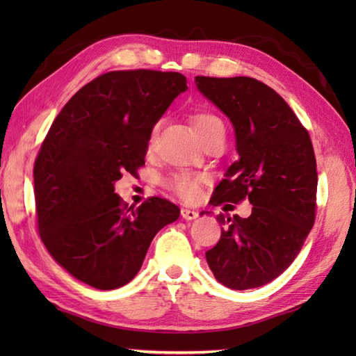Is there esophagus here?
Masks as SVG:
<instances>
[{"label": "esophagus", "instance_id": "1", "mask_svg": "<svg viewBox=\"0 0 356 356\" xmlns=\"http://www.w3.org/2000/svg\"><path fill=\"white\" fill-rule=\"evenodd\" d=\"M180 214L185 218V220H194V218L199 217V213L195 209H190V208H182Z\"/></svg>", "mask_w": 356, "mask_h": 356}]
</instances>
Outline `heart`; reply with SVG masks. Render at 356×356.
I'll list each match as a JSON object with an SVG mask.
<instances>
[{
  "label": "heart",
  "instance_id": "1",
  "mask_svg": "<svg viewBox=\"0 0 356 356\" xmlns=\"http://www.w3.org/2000/svg\"><path fill=\"white\" fill-rule=\"evenodd\" d=\"M193 127L195 134L199 136L200 140L209 138L211 134L222 131L225 133V127L220 119H218L213 113H195L193 116ZM154 133L151 134L149 139V145L153 142ZM203 176H199V174H190V172H179V174H172L171 177L166 179V186L170 188L171 191L179 194L180 197L185 200H194L199 197L200 194V186L203 184Z\"/></svg>",
  "mask_w": 356,
  "mask_h": 356
}]
</instances>
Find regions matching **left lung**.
<instances>
[{"instance_id": "8db88e82", "label": "left lung", "mask_w": 356, "mask_h": 356, "mask_svg": "<svg viewBox=\"0 0 356 356\" xmlns=\"http://www.w3.org/2000/svg\"><path fill=\"white\" fill-rule=\"evenodd\" d=\"M199 92L229 118L238 161L216 186L213 205L248 199V218L218 214L225 225L207 251L218 283L260 287L291 266L315 222L316 161L306 128L275 90L248 76H195Z\"/></svg>"}]
</instances>
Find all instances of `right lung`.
<instances>
[{
	"instance_id": "add662e5",
	"label": "right lung",
	"mask_w": 356,
	"mask_h": 356,
	"mask_svg": "<svg viewBox=\"0 0 356 356\" xmlns=\"http://www.w3.org/2000/svg\"><path fill=\"white\" fill-rule=\"evenodd\" d=\"M186 88L176 72H108L53 120L33 166L38 229L79 282L101 291L127 284L156 234L179 218L180 209L161 197L128 208L115 182L145 165L153 127Z\"/></svg>"
}]
</instances>
